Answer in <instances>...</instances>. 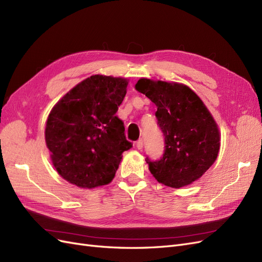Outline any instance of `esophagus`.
<instances>
[{
  "instance_id": "34e87169",
  "label": "esophagus",
  "mask_w": 262,
  "mask_h": 262,
  "mask_svg": "<svg viewBox=\"0 0 262 262\" xmlns=\"http://www.w3.org/2000/svg\"><path fill=\"white\" fill-rule=\"evenodd\" d=\"M143 145H144L143 140L140 139V140L137 142V147H138L139 149H142V148H143Z\"/></svg>"
}]
</instances>
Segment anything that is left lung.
Returning a JSON list of instances; mask_svg holds the SVG:
<instances>
[{
  "mask_svg": "<svg viewBox=\"0 0 262 262\" xmlns=\"http://www.w3.org/2000/svg\"><path fill=\"white\" fill-rule=\"evenodd\" d=\"M136 90L156 105L157 123L165 137V152L161 160H145L150 173L170 188L191 185L219 155L221 134L217 123L200 97L187 85L140 78Z\"/></svg>",
  "mask_w": 262,
  "mask_h": 262,
  "instance_id": "1",
  "label": "left lung"
}]
</instances>
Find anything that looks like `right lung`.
Here are the masks:
<instances>
[{"label":"right lung","mask_w":262,"mask_h":262,"mask_svg":"<svg viewBox=\"0 0 262 262\" xmlns=\"http://www.w3.org/2000/svg\"><path fill=\"white\" fill-rule=\"evenodd\" d=\"M128 78L92 75L53 106L45 139L59 175L83 189L108 185L122 153L131 148L123 122L116 116Z\"/></svg>","instance_id":"1"}]
</instances>
